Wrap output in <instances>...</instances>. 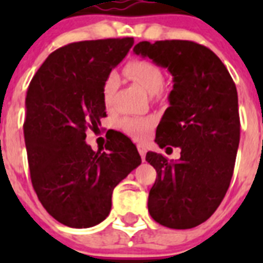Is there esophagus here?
<instances>
[{
  "mask_svg": "<svg viewBox=\"0 0 263 263\" xmlns=\"http://www.w3.org/2000/svg\"><path fill=\"white\" fill-rule=\"evenodd\" d=\"M137 148H138V153H139V155H141V158H142V160H145L146 153H147V150H146L145 146L138 145V146H137Z\"/></svg>",
  "mask_w": 263,
  "mask_h": 263,
  "instance_id": "34e87169",
  "label": "esophagus"
}]
</instances>
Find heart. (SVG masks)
<instances>
[{"instance_id":"heart-1","label":"heart","mask_w":263,"mask_h":263,"mask_svg":"<svg viewBox=\"0 0 263 263\" xmlns=\"http://www.w3.org/2000/svg\"><path fill=\"white\" fill-rule=\"evenodd\" d=\"M124 73L126 78L137 83L150 96L158 95L163 88V72L155 63L150 62V60H130L124 67ZM118 85H120V79L115 72L108 73L106 78L104 79L101 96H103V103L106 108H109L113 103ZM118 125H120L121 130H124L125 134L137 141H142L153 130L155 121L148 117H124L121 118Z\"/></svg>"}]
</instances>
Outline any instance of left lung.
I'll list each match as a JSON object with an SVG mask.
<instances>
[{
  "label": "left lung",
  "instance_id": "8db88e82",
  "mask_svg": "<svg viewBox=\"0 0 263 263\" xmlns=\"http://www.w3.org/2000/svg\"><path fill=\"white\" fill-rule=\"evenodd\" d=\"M133 51L173 75L170 106L158 125L155 142L160 148L170 145L182 150L178 160L146 154L157 170L148 212L163 227H197L217 210L233 175L240 143L236 84L217 55L195 42L145 41Z\"/></svg>",
  "mask_w": 263,
  "mask_h": 263
}]
</instances>
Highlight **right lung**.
<instances>
[{"label":"right lung","mask_w":263,"mask_h":263,"mask_svg":"<svg viewBox=\"0 0 263 263\" xmlns=\"http://www.w3.org/2000/svg\"><path fill=\"white\" fill-rule=\"evenodd\" d=\"M134 43L110 38L69 43L48 55L29 85L23 134L36 196L55 220L90 228L105 220L116 185L141 164L124 134L110 138L108 152L87 145V129L106 117L104 79Z\"/></svg>","instance_id":"right-lung-1"}]
</instances>
